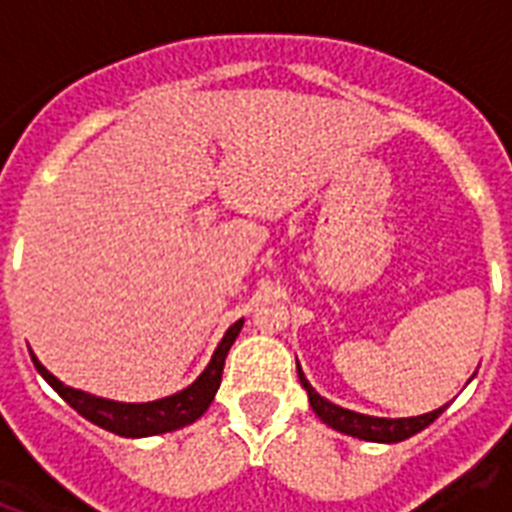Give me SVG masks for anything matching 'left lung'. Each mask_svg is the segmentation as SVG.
Listing matches in <instances>:
<instances>
[{
	"label": "left lung",
	"mask_w": 512,
	"mask_h": 512,
	"mask_svg": "<svg viewBox=\"0 0 512 512\" xmlns=\"http://www.w3.org/2000/svg\"><path fill=\"white\" fill-rule=\"evenodd\" d=\"M297 374H300L303 388L308 390V401H311L313 412L319 414L329 428L340 430V433H348V436L364 438V441H380V444H396V441H404V438L420 433L422 428H428L430 422L436 420L438 414L446 409V406H441V409H436V412L420 414V417H404V420L369 417V414L350 412V409H342V406L332 404V401H327V398H321L319 393L311 388V382L305 380V374L300 372V366H297Z\"/></svg>",
	"instance_id": "obj_1"
}]
</instances>
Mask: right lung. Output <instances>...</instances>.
Instances as JSON below:
<instances>
[{
  "instance_id": "add662e5",
  "label": "right lung",
  "mask_w": 512,
  "mask_h": 512,
  "mask_svg": "<svg viewBox=\"0 0 512 512\" xmlns=\"http://www.w3.org/2000/svg\"><path fill=\"white\" fill-rule=\"evenodd\" d=\"M241 324H244V321L239 319L228 332H225V337L220 340V345H217L215 356H212L209 366L199 374V380L193 382V385H188L185 390H180V393H175V396L159 398V401H148V404H119V401H106V398H95L90 396V393H82V390L68 388V385H63L58 377H52L34 356L31 358H34L36 372L42 374L44 380L58 390V396L63 398V401H68L76 412L82 414V417H87L90 422H95L100 428L111 430V433L124 438L159 436V433H170V430L183 428V425H191L193 420H199L201 414L207 412L217 388H220L225 356H228L233 340L239 337Z\"/></svg>"
}]
</instances>
